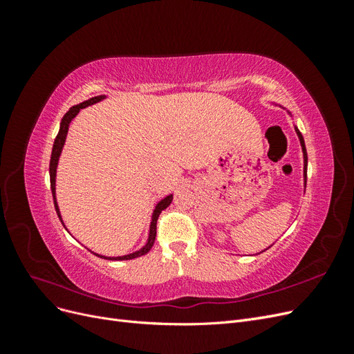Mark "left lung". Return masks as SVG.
<instances>
[{
    "label": "left lung",
    "mask_w": 354,
    "mask_h": 354,
    "mask_svg": "<svg viewBox=\"0 0 354 354\" xmlns=\"http://www.w3.org/2000/svg\"><path fill=\"white\" fill-rule=\"evenodd\" d=\"M295 131H297V136L299 138V143H301V147H303V156H304V186H306V181H307V151H306L304 138H303L301 133H299V130H298L297 127H295Z\"/></svg>",
    "instance_id": "obj_1"
}]
</instances>
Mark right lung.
<instances>
[{
    "mask_svg": "<svg viewBox=\"0 0 354 354\" xmlns=\"http://www.w3.org/2000/svg\"><path fill=\"white\" fill-rule=\"evenodd\" d=\"M104 99V95H95V97H91L88 100H85L77 106H72V108L65 113V116L62 118V122H60V130L57 133V137L55 140V145H53V151H51V159H50V186H51V194H53V199H55V208H56V212L57 216L63 224V220H62V216H60V211H59V205H57V201H56V169H57V164H59V158H60V153H62V149L63 146H65V140H66V136H68V130H69V124L71 121L73 120L75 116L78 115V112L84 108H87V106L90 104H94L97 103L100 100ZM173 202V195H168L167 198L160 199L156 207L153 209V214H152V221H151V229H149V238H147V242L146 245L143 246L142 250H138L136 252H131L128 255H121V257H104V255H100V254H95L93 252L94 255L100 257V259H106V260H112V261H122V260H133V259H137V257H142L145 254H147L149 251H151V248L153 246V242H155V238H156V223H158V217L159 214L162 212L169 203ZM65 226V224H63Z\"/></svg>",
    "mask_w": 354,
    "mask_h": 354,
    "instance_id": "add662e5",
    "label": "right lung"
}]
</instances>
